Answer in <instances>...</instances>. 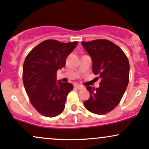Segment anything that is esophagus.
I'll return each mask as SVG.
<instances>
[{
  "instance_id": "1",
  "label": "esophagus",
  "mask_w": 149,
  "mask_h": 149,
  "mask_svg": "<svg viewBox=\"0 0 149 149\" xmlns=\"http://www.w3.org/2000/svg\"><path fill=\"white\" fill-rule=\"evenodd\" d=\"M74 87H75V88L78 89V90H82V89H83V87L80 86V85H76Z\"/></svg>"
}]
</instances>
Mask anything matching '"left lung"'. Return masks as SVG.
Masks as SVG:
<instances>
[{
  "mask_svg": "<svg viewBox=\"0 0 149 149\" xmlns=\"http://www.w3.org/2000/svg\"><path fill=\"white\" fill-rule=\"evenodd\" d=\"M81 44L92 57V72L101 80L100 88H86L90 97L84 106L91 113L103 115L113 110L123 96L129 83V61L122 49L110 40L97 39Z\"/></svg>",
  "mask_w": 149,
  "mask_h": 149,
  "instance_id": "left-lung-1",
  "label": "left lung"
}]
</instances>
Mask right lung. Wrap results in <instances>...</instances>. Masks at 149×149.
<instances>
[{
	"mask_svg": "<svg viewBox=\"0 0 149 149\" xmlns=\"http://www.w3.org/2000/svg\"><path fill=\"white\" fill-rule=\"evenodd\" d=\"M78 43L46 40L26 57L22 73L24 85L32 106L42 116L55 117L64 111L66 97L73 87L69 83L56 82L57 71L65 66L66 57Z\"/></svg>",
	"mask_w": 149,
	"mask_h": 149,
	"instance_id": "right-lung-1",
	"label": "right lung"
}]
</instances>
